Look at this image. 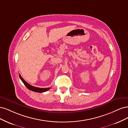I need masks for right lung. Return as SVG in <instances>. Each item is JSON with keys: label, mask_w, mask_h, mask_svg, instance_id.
Masks as SVG:
<instances>
[{"label": "right lung", "mask_w": 128, "mask_h": 128, "mask_svg": "<svg viewBox=\"0 0 128 128\" xmlns=\"http://www.w3.org/2000/svg\"><path fill=\"white\" fill-rule=\"evenodd\" d=\"M19 76H20V80H21L23 82V83L26 86L27 88H28L29 90H31V91L36 92H47V90H49V89L51 88H42L36 87V86H32L30 85V84H28V83H27V82L23 79L22 77L20 76V74H19Z\"/></svg>", "instance_id": "obj_1"}]
</instances>
